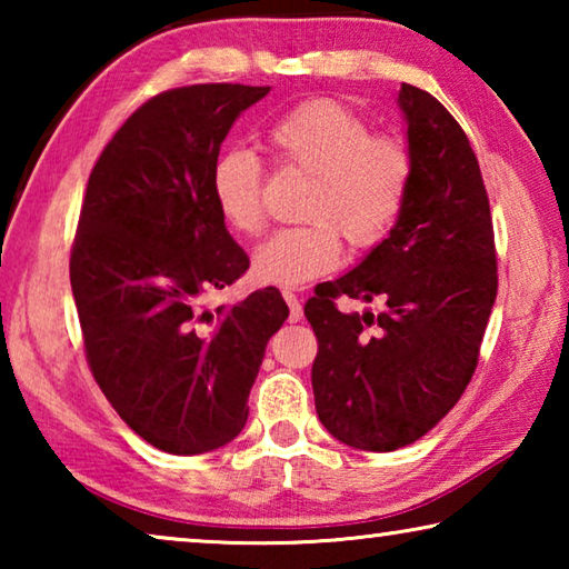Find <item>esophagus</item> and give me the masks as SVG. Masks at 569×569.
I'll return each mask as SVG.
<instances>
[{"instance_id": "34e87169", "label": "esophagus", "mask_w": 569, "mask_h": 569, "mask_svg": "<svg viewBox=\"0 0 569 569\" xmlns=\"http://www.w3.org/2000/svg\"><path fill=\"white\" fill-rule=\"evenodd\" d=\"M283 298H286V303H288V321L291 323H296V321H301L303 319V306H301V301H298V296L291 291V288H286L283 291Z\"/></svg>"}]
</instances>
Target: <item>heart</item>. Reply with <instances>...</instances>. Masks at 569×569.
I'll list each match as a JSON object with an SVG mask.
<instances>
[{"mask_svg":"<svg viewBox=\"0 0 569 569\" xmlns=\"http://www.w3.org/2000/svg\"><path fill=\"white\" fill-rule=\"evenodd\" d=\"M283 166L313 180L303 203L308 226L283 228L256 248L253 276L271 286H301L341 258L339 230L353 246L389 233L411 186L407 142L371 134L369 122L336 100H311L283 114L271 132ZM210 192L226 223L253 236L263 228L261 168L253 152L228 150L210 172Z\"/></svg>","mask_w":569,"mask_h":569,"instance_id":"obj_1","label":"heart"}]
</instances>
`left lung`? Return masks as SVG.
Returning <instances> with one entry per match:
<instances>
[{
    "label": "left lung",
    "mask_w": 569,
    "mask_h": 569,
    "mask_svg": "<svg viewBox=\"0 0 569 569\" xmlns=\"http://www.w3.org/2000/svg\"><path fill=\"white\" fill-rule=\"evenodd\" d=\"M397 102L413 162L397 223L303 306L319 339L316 411L329 435L363 451L407 447L447 417L477 369L497 298L492 216L465 130L413 84ZM339 295L382 308L343 315Z\"/></svg>",
    "instance_id": "obj_1"
}]
</instances>
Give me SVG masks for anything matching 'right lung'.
I'll use <instances>...</instances> for the list:
<instances>
[{"label":"right lung","mask_w":569,"mask_h":569,"mask_svg":"<svg viewBox=\"0 0 569 569\" xmlns=\"http://www.w3.org/2000/svg\"><path fill=\"white\" fill-rule=\"evenodd\" d=\"M268 92L158 94L114 132L84 192L70 281L92 377L134 435L168 455H206L240 435L268 339L288 319L273 286L203 303L248 268L210 172L240 112Z\"/></svg>","instance_id":"add662e5"}]
</instances>
